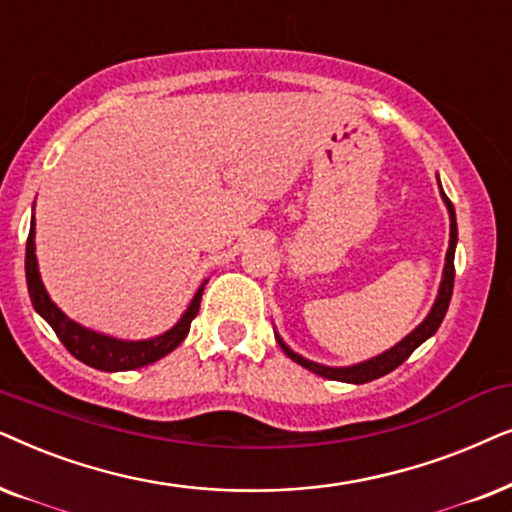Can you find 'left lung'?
Listing matches in <instances>:
<instances>
[{
    "label": "left lung",
    "instance_id": "left-lung-1",
    "mask_svg": "<svg viewBox=\"0 0 512 512\" xmlns=\"http://www.w3.org/2000/svg\"><path fill=\"white\" fill-rule=\"evenodd\" d=\"M438 185H440V182H438ZM440 194H442V201H445V206L449 210V248H447L445 271H442V281H440L438 297H435L433 309L426 316L424 323H421L419 327H414L410 335H407L403 342L395 344L393 349H388V351L381 353V356L370 358V360H365V363H358V365L327 367V365L311 363V360H306V358L299 356V353L292 351L290 346H285L281 337H276L278 344H281V349H283L285 356L295 360L297 365L306 367V370H311L313 374H318V377L335 379V381H346V384H367V381L384 377V374L393 372L398 365H403L405 360L412 356L414 349H419V346L424 344L428 337H433L435 332H438L442 318H445V313L449 309V299H452V290H454V250H456V215H454V206H452V201L447 199V194L442 192V187H440Z\"/></svg>",
    "mask_w": 512,
    "mask_h": 512
}]
</instances>
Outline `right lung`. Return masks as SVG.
<instances>
[{
	"label": "right lung",
	"instance_id": "1",
	"mask_svg": "<svg viewBox=\"0 0 512 512\" xmlns=\"http://www.w3.org/2000/svg\"><path fill=\"white\" fill-rule=\"evenodd\" d=\"M25 278H27V292H30L34 311L42 316L46 323L53 327L60 342L74 358L81 363L95 367L102 372H126V370H138V367L152 365L156 360L168 356L170 351H175L177 346L185 342L189 325L196 318L201 306L203 295V283L199 292H196L192 304L185 311V316L177 320V325L170 327L168 332H163L159 337L142 339V342H124V339H114L100 332L88 330V327L74 323L51 302L49 292H46L42 276H39L37 267V255H34V217L30 224V236H27V248H25Z\"/></svg>",
	"mask_w": 512,
	"mask_h": 512
}]
</instances>
